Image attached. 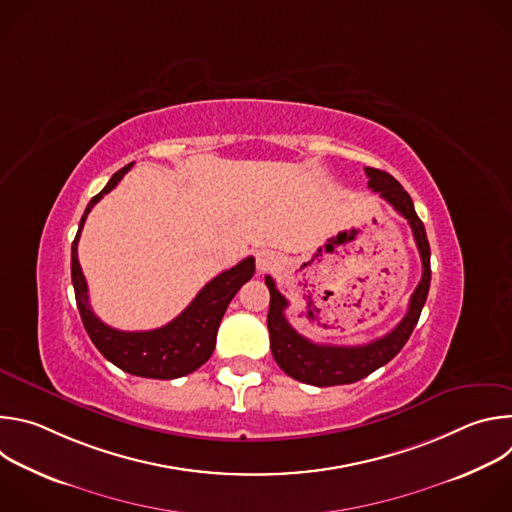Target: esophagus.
<instances>
[{"label": "esophagus", "mask_w": 512, "mask_h": 512, "mask_svg": "<svg viewBox=\"0 0 512 512\" xmlns=\"http://www.w3.org/2000/svg\"><path fill=\"white\" fill-rule=\"evenodd\" d=\"M275 265H277V259H275L273 253L261 251V253L257 255V269H259V271H269V269H273Z\"/></svg>", "instance_id": "obj_1"}]
</instances>
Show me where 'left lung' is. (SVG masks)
I'll return each instance as SVG.
<instances>
[{"instance_id": "obj_1", "label": "left lung", "mask_w": 512, "mask_h": 512, "mask_svg": "<svg viewBox=\"0 0 512 512\" xmlns=\"http://www.w3.org/2000/svg\"><path fill=\"white\" fill-rule=\"evenodd\" d=\"M369 176V188L379 192L401 216L407 218V223L413 231L415 245L419 249L423 273L421 281L415 287L409 300V310L405 318L383 338H377L364 346H332V344H316L302 334H298L285 318L287 300L279 294L275 281L265 275V283L269 287V314L267 328L271 340V352L279 369L291 379L314 385V387H334L356 383L364 377H369L373 371L381 369L409 340L423 304L427 300L431 267H429V243L425 235V227L419 221L411 196L403 190V186L387 172L364 168Z\"/></svg>"}]
</instances>
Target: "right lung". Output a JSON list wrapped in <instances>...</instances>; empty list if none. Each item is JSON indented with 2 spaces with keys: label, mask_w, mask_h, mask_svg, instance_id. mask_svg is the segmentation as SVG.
I'll return each mask as SVG.
<instances>
[{
  "label": "right lung",
  "mask_w": 512,
  "mask_h": 512,
  "mask_svg": "<svg viewBox=\"0 0 512 512\" xmlns=\"http://www.w3.org/2000/svg\"><path fill=\"white\" fill-rule=\"evenodd\" d=\"M131 166L133 164H127L125 168L115 172L107 186L87 204L79 225V233L75 241H72L70 275L72 285H75V298L81 320L99 352L109 362H113L115 367L129 375L168 381L194 373L210 358L216 344L218 326H221V320L237 291L253 277L255 259L247 257L235 267L210 279L198 291V296L190 302V306L162 328L125 332L101 322L89 304V287L79 263L77 245L87 221V214L105 194H109L119 184V180L131 170Z\"/></svg>",
  "instance_id": "right-lung-1"
}]
</instances>
